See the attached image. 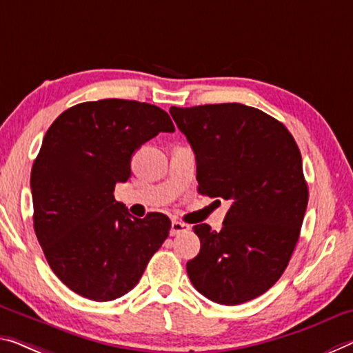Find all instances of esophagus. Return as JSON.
Here are the masks:
<instances>
[{"instance_id": "34e87169", "label": "esophagus", "mask_w": 353, "mask_h": 353, "mask_svg": "<svg viewBox=\"0 0 353 353\" xmlns=\"http://www.w3.org/2000/svg\"><path fill=\"white\" fill-rule=\"evenodd\" d=\"M189 227L188 224H184V222H180V221H172V227H170V235L175 236V235H180V233H184V232H189Z\"/></svg>"}]
</instances>
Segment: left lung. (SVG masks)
Listing matches in <instances>:
<instances>
[{
  "label": "left lung",
  "mask_w": 353,
  "mask_h": 353,
  "mask_svg": "<svg viewBox=\"0 0 353 353\" xmlns=\"http://www.w3.org/2000/svg\"><path fill=\"white\" fill-rule=\"evenodd\" d=\"M197 161L199 192L230 202L219 232L194 225L200 252L186 270L200 294L241 305L276 284L307 207L301 154L283 123L243 104L170 107Z\"/></svg>",
  "instance_id": "8db88e82"
}]
</instances>
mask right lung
Masks as SVG:
<instances>
[{"label":"right lung","instance_id":"right-lung-1","mask_svg":"<svg viewBox=\"0 0 353 353\" xmlns=\"http://www.w3.org/2000/svg\"><path fill=\"white\" fill-rule=\"evenodd\" d=\"M173 131L162 108L126 99L82 102L48 128L31 169L32 221L53 273L75 294H128L169 236L165 214L131 218L113 191L131 176L134 151Z\"/></svg>","mask_w":353,"mask_h":353}]
</instances>
